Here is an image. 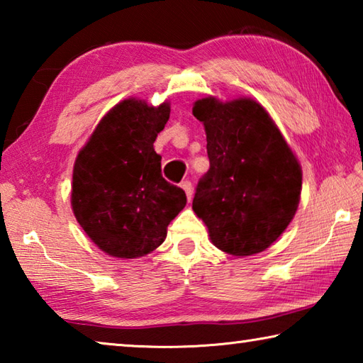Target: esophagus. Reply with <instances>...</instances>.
Here are the masks:
<instances>
[{
    "instance_id": "obj_1",
    "label": "esophagus",
    "mask_w": 363,
    "mask_h": 363,
    "mask_svg": "<svg viewBox=\"0 0 363 363\" xmlns=\"http://www.w3.org/2000/svg\"><path fill=\"white\" fill-rule=\"evenodd\" d=\"M181 187H182L184 192H186V195H187V200H189V201L192 200V195H194L192 184H190L189 181H184V182H181Z\"/></svg>"
}]
</instances>
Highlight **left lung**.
Instances as JSON below:
<instances>
[{
	"label": "left lung",
	"mask_w": 363,
	"mask_h": 363,
	"mask_svg": "<svg viewBox=\"0 0 363 363\" xmlns=\"http://www.w3.org/2000/svg\"><path fill=\"white\" fill-rule=\"evenodd\" d=\"M192 113L205 126L210 169L192 210L210 240L232 256L269 248L296 214L303 171L272 116L251 97L208 96Z\"/></svg>",
	"instance_id": "left-lung-1"
}]
</instances>
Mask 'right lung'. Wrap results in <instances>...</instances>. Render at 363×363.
Listing matches in <instances>:
<instances>
[{"label":"right lung","mask_w":363,"mask_h":363,"mask_svg":"<svg viewBox=\"0 0 363 363\" xmlns=\"http://www.w3.org/2000/svg\"><path fill=\"white\" fill-rule=\"evenodd\" d=\"M169 102L149 106L130 97L97 123L73 164L72 210L99 250L134 259L167 238L171 220L186 206V192L163 179L153 149L169 118Z\"/></svg>","instance_id":"obj_1"}]
</instances>
